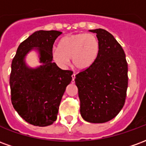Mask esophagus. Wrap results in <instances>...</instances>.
I'll return each instance as SVG.
<instances>
[{
    "label": "esophagus",
    "instance_id": "esophagus-1",
    "mask_svg": "<svg viewBox=\"0 0 146 146\" xmlns=\"http://www.w3.org/2000/svg\"><path fill=\"white\" fill-rule=\"evenodd\" d=\"M75 76H76V73H73L72 75V80H73V83H74V80H75Z\"/></svg>",
    "mask_w": 146,
    "mask_h": 146
}]
</instances>
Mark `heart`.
Segmentation results:
<instances>
[{
	"mask_svg": "<svg viewBox=\"0 0 146 146\" xmlns=\"http://www.w3.org/2000/svg\"><path fill=\"white\" fill-rule=\"evenodd\" d=\"M100 51V42L92 33H74L64 36L53 51L52 58L59 66H66L70 58L78 70H86L95 62Z\"/></svg>",
	"mask_w": 146,
	"mask_h": 146,
	"instance_id": "heart-1",
	"label": "heart"
}]
</instances>
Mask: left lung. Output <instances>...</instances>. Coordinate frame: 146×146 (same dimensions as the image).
I'll return each instance as SVG.
<instances>
[{"label":"left lung","instance_id":"1","mask_svg":"<svg viewBox=\"0 0 146 146\" xmlns=\"http://www.w3.org/2000/svg\"><path fill=\"white\" fill-rule=\"evenodd\" d=\"M100 42V51L91 66L75 76L80 114L90 123L113 119L124 106L128 84L125 53L116 40L103 29L91 30Z\"/></svg>","mask_w":146,"mask_h":146}]
</instances>
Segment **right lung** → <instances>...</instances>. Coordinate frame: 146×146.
Instances as JSON below:
<instances>
[{"instance_id": "1", "label": "right lung", "mask_w": 146, "mask_h": 146, "mask_svg": "<svg viewBox=\"0 0 146 146\" xmlns=\"http://www.w3.org/2000/svg\"><path fill=\"white\" fill-rule=\"evenodd\" d=\"M62 33L36 31L19 44L11 62V103L19 115L32 125L46 127L56 120L62 97L72 80L73 71L61 70L52 62L53 44ZM33 47L38 48L44 63L35 70L29 69L24 62Z\"/></svg>"}]
</instances>
